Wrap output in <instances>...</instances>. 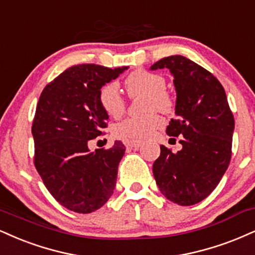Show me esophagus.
I'll use <instances>...</instances> for the list:
<instances>
[{"instance_id": "34e87169", "label": "esophagus", "mask_w": 255, "mask_h": 255, "mask_svg": "<svg viewBox=\"0 0 255 255\" xmlns=\"http://www.w3.org/2000/svg\"><path fill=\"white\" fill-rule=\"evenodd\" d=\"M126 145L128 147H130V148H139V147L142 145V141H136V140H133V141H126Z\"/></svg>"}]
</instances>
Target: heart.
I'll use <instances>...</instances> for the list:
<instances>
[{
    "instance_id": "heart-1",
    "label": "heart",
    "mask_w": 255,
    "mask_h": 255,
    "mask_svg": "<svg viewBox=\"0 0 255 255\" xmlns=\"http://www.w3.org/2000/svg\"><path fill=\"white\" fill-rule=\"evenodd\" d=\"M126 88L131 97L146 95L143 110L147 114L130 116L115 125V136L125 140H143L164 125V119L153 110L168 113L173 109L174 102L170 93L165 89L166 82L161 75L147 70H135L126 78ZM98 102L107 114L120 118L126 110V100L122 96L116 82H109L98 90Z\"/></svg>"
}]
</instances>
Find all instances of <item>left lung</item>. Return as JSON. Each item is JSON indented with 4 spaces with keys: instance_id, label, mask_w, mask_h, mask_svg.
<instances>
[{
    "instance_id": "8db88e82",
    "label": "left lung",
    "mask_w": 255,
    "mask_h": 255,
    "mask_svg": "<svg viewBox=\"0 0 255 255\" xmlns=\"http://www.w3.org/2000/svg\"><path fill=\"white\" fill-rule=\"evenodd\" d=\"M170 69L177 91L176 114L166 128L180 135L177 153L160 146L153 174L173 203L194 205L215 190L232 158L234 116L222 84L213 73L183 56L162 58L151 69Z\"/></svg>"
}]
</instances>
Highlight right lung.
Segmentation results:
<instances>
[{
  "mask_svg": "<svg viewBox=\"0 0 255 255\" xmlns=\"http://www.w3.org/2000/svg\"><path fill=\"white\" fill-rule=\"evenodd\" d=\"M127 66L96 64L69 67L40 95L32 125L34 166L58 203L78 214L100 209L114 192L126 147L90 152V140L102 135L109 116L98 102V90Z\"/></svg>",
  "mask_w": 255,
  "mask_h": 255,
  "instance_id": "right-lung-1",
  "label": "right lung"
}]
</instances>
